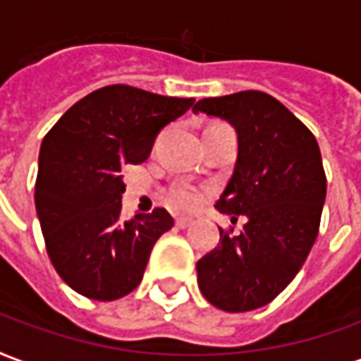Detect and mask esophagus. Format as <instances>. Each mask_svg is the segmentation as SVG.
<instances>
[{
    "label": "esophagus",
    "mask_w": 361,
    "mask_h": 361,
    "mask_svg": "<svg viewBox=\"0 0 361 361\" xmlns=\"http://www.w3.org/2000/svg\"><path fill=\"white\" fill-rule=\"evenodd\" d=\"M194 223V221L190 219V217H178L177 219V227L178 228H188Z\"/></svg>",
    "instance_id": "1"
}]
</instances>
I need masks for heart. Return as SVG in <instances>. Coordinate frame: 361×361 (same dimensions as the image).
<instances>
[{"label":"heart","mask_w":361,"mask_h":361,"mask_svg":"<svg viewBox=\"0 0 361 361\" xmlns=\"http://www.w3.org/2000/svg\"><path fill=\"white\" fill-rule=\"evenodd\" d=\"M171 202L184 209H192L200 204V192L192 186H177L171 192Z\"/></svg>","instance_id":"heart-1"}]
</instances>
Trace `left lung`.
Wrapping results in <instances>:
<instances>
[{"instance_id":"left-lung-1","label":"left lung","mask_w":361,"mask_h":361,"mask_svg":"<svg viewBox=\"0 0 361 361\" xmlns=\"http://www.w3.org/2000/svg\"><path fill=\"white\" fill-rule=\"evenodd\" d=\"M192 111L235 126L238 155L215 207L246 217L240 235L219 228L217 248L196 264L198 286L223 312L257 310L296 277L317 238L327 194L319 146L306 125L265 92L204 97Z\"/></svg>"}]
</instances>
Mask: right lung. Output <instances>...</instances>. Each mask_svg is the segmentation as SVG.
Instances as JSON below:
<instances>
[{"label":"right lung","mask_w":361,"mask_h":361,"mask_svg":"<svg viewBox=\"0 0 361 361\" xmlns=\"http://www.w3.org/2000/svg\"><path fill=\"white\" fill-rule=\"evenodd\" d=\"M192 104L113 84L78 99L46 134L34 202L49 259L75 292L111 302L140 285L173 217L157 207L123 221V167L146 161L159 130Z\"/></svg>","instance_id":"obj_1"}]
</instances>
